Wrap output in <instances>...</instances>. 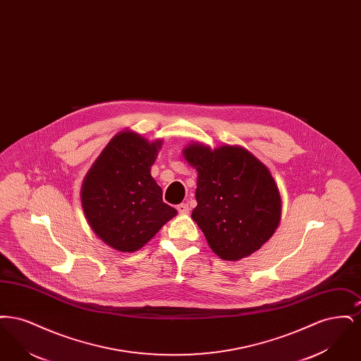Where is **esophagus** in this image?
I'll list each match as a JSON object with an SVG mask.
<instances>
[{
  "label": "esophagus",
  "instance_id": "34e87169",
  "mask_svg": "<svg viewBox=\"0 0 361 361\" xmlns=\"http://www.w3.org/2000/svg\"><path fill=\"white\" fill-rule=\"evenodd\" d=\"M177 211L181 214V215H185V214H189V206L187 203H183V204H180V206H177Z\"/></svg>",
  "mask_w": 361,
  "mask_h": 361
}]
</instances>
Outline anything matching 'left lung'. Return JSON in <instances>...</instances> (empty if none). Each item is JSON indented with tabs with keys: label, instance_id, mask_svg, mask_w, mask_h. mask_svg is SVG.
I'll return each mask as SVG.
<instances>
[{
	"label": "left lung",
	"instance_id": "left-lung-1",
	"mask_svg": "<svg viewBox=\"0 0 361 361\" xmlns=\"http://www.w3.org/2000/svg\"><path fill=\"white\" fill-rule=\"evenodd\" d=\"M184 157L197 173L192 219L212 252L237 261L258 250L275 233L281 199L268 168L247 150L222 146L211 150L189 145Z\"/></svg>",
	"mask_w": 361,
	"mask_h": 361
}]
</instances>
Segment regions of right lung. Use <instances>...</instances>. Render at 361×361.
Returning <instances> with one entry per match:
<instances>
[{
	"mask_svg": "<svg viewBox=\"0 0 361 361\" xmlns=\"http://www.w3.org/2000/svg\"><path fill=\"white\" fill-rule=\"evenodd\" d=\"M161 142L135 133L114 137L86 174L82 208L92 230L111 247L135 252L154 237L177 211L162 200L150 174Z\"/></svg>",
	"mask_w": 361,
	"mask_h": 361,
	"instance_id": "add662e5",
	"label": "right lung"
}]
</instances>
